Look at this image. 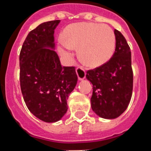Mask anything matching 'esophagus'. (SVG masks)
<instances>
[{
    "label": "esophagus",
    "instance_id": "1",
    "mask_svg": "<svg viewBox=\"0 0 151 151\" xmlns=\"http://www.w3.org/2000/svg\"><path fill=\"white\" fill-rule=\"evenodd\" d=\"M76 72H77V74H78V79L79 80H83L85 78L86 72H85L84 68H83L82 67H78L76 68Z\"/></svg>",
    "mask_w": 151,
    "mask_h": 151
}]
</instances>
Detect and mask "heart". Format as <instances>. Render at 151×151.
<instances>
[{"label": "heart", "mask_w": 151, "mask_h": 151, "mask_svg": "<svg viewBox=\"0 0 151 151\" xmlns=\"http://www.w3.org/2000/svg\"><path fill=\"white\" fill-rule=\"evenodd\" d=\"M79 47L80 60L88 67L104 64L113 55L116 35L108 25L95 23L70 24L65 29L59 51L65 58H71L73 48Z\"/></svg>", "instance_id": "obj_1"}]
</instances>
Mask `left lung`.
<instances>
[{
  "label": "left lung",
  "instance_id": "1",
  "mask_svg": "<svg viewBox=\"0 0 151 151\" xmlns=\"http://www.w3.org/2000/svg\"><path fill=\"white\" fill-rule=\"evenodd\" d=\"M116 50L109 60L87 70L93 85L91 104L101 118L115 119L128 107L133 92V73L130 48L122 33L115 29Z\"/></svg>",
  "mask_w": 151,
  "mask_h": 151
}]
</instances>
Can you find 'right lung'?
<instances>
[{"label":"right lung","mask_w":151,"mask_h":151,"mask_svg":"<svg viewBox=\"0 0 151 151\" xmlns=\"http://www.w3.org/2000/svg\"><path fill=\"white\" fill-rule=\"evenodd\" d=\"M60 21L42 23L28 34L19 55L20 85L25 105L46 122L60 119L78 75L74 67H62L54 49V29ZM46 47L52 50L46 49Z\"/></svg>","instance_id":"obj_1"}]
</instances>
